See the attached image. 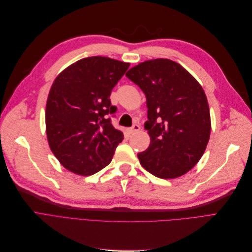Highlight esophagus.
Listing matches in <instances>:
<instances>
[{"label":"esophagus","mask_w":252,"mask_h":252,"mask_svg":"<svg viewBox=\"0 0 252 252\" xmlns=\"http://www.w3.org/2000/svg\"><path fill=\"white\" fill-rule=\"evenodd\" d=\"M139 129H140V126L137 125V124H134L132 127H130L128 129V132L130 134H132V133H135V132H137V131H139Z\"/></svg>","instance_id":"esophagus-1"}]
</instances>
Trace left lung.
<instances>
[{
  "mask_svg": "<svg viewBox=\"0 0 252 252\" xmlns=\"http://www.w3.org/2000/svg\"><path fill=\"white\" fill-rule=\"evenodd\" d=\"M126 77L147 97L151 137L137 154L141 166L160 178L186 174L199 162L210 136L207 98L197 80L170 59H152L130 68Z\"/></svg>",
  "mask_w": 252,
  "mask_h": 252,
  "instance_id": "8db88e82",
  "label": "left lung"
}]
</instances>
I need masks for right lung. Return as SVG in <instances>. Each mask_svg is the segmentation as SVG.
Here are the masks:
<instances>
[{
  "label": "right lung",
  "mask_w": 252,
  "mask_h": 252,
  "mask_svg": "<svg viewBox=\"0 0 252 252\" xmlns=\"http://www.w3.org/2000/svg\"><path fill=\"white\" fill-rule=\"evenodd\" d=\"M129 65L109 57H87L53 82L46 104V133L52 153L67 170L87 176L111 163L124 135L107 117L117 111L110 96Z\"/></svg>",
  "instance_id": "obj_1"
}]
</instances>
